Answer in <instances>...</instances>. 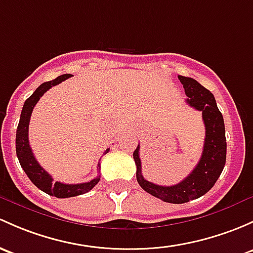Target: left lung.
<instances>
[{
  "label": "left lung",
  "mask_w": 253,
  "mask_h": 253,
  "mask_svg": "<svg viewBox=\"0 0 253 253\" xmlns=\"http://www.w3.org/2000/svg\"><path fill=\"white\" fill-rule=\"evenodd\" d=\"M183 84L187 103L191 108L203 111V120L206 128L204 150L200 161L191 173L178 184L162 187L145 179L142 174V162L139 159V144L133 153L137 166V180L147 193L165 203L184 204L205 195L222 173L227 158V140H225L224 120L218 109L213 94L201 86L196 80L178 75Z\"/></svg>",
  "instance_id": "obj_1"
}]
</instances>
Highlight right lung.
<instances>
[{
    "label": "right lung",
    "instance_id": "obj_1",
    "mask_svg": "<svg viewBox=\"0 0 253 253\" xmlns=\"http://www.w3.org/2000/svg\"><path fill=\"white\" fill-rule=\"evenodd\" d=\"M70 74L58 76L57 79L52 81L43 82L36 88V91L25 100L23 105V110L20 114L19 125L17 128V135H15V150H17V156L19 159L21 169H24L29 179L36 185L39 189L44 191L48 195L55 196V198H73V196L82 195L94 188V185L99 182L100 175L95 177L94 179L89 180L87 183H80V184H64L60 182H53V178L48 172L44 171L34 156L33 150H31L30 144H29V122H30L31 113L34 110V106L39 102L40 98L44 94L49 88H52L55 84H59L60 82L65 81L66 79L70 78ZM109 148L106 149V154ZM98 169H100V164H98Z\"/></svg>",
    "mask_w": 253,
    "mask_h": 253
}]
</instances>
